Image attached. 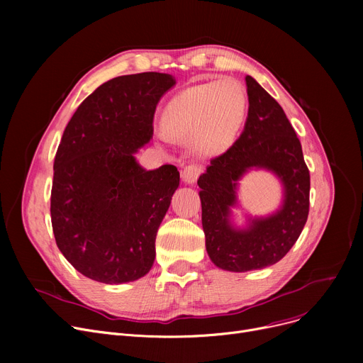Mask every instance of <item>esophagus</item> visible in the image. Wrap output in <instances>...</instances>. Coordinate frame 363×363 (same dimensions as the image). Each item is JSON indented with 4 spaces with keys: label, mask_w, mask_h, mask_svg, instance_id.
Here are the masks:
<instances>
[{
    "label": "esophagus",
    "mask_w": 363,
    "mask_h": 363,
    "mask_svg": "<svg viewBox=\"0 0 363 363\" xmlns=\"http://www.w3.org/2000/svg\"><path fill=\"white\" fill-rule=\"evenodd\" d=\"M200 174H201V166L191 163L184 167V170L181 172V178L186 184H194L200 177Z\"/></svg>",
    "instance_id": "1"
}]
</instances>
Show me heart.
<instances>
[{
    "label": "heart",
    "instance_id": "1",
    "mask_svg": "<svg viewBox=\"0 0 363 363\" xmlns=\"http://www.w3.org/2000/svg\"><path fill=\"white\" fill-rule=\"evenodd\" d=\"M249 110L245 88L234 79L189 86L178 92L163 110L166 135L184 140L203 156H218L237 140Z\"/></svg>",
    "mask_w": 363,
    "mask_h": 363
}]
</instances>
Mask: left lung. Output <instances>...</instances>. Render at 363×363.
<instances>
[{"mask_svg": "<svg viewBox=\"0 0 363 363\" xmlns=\"http://www.w3.org/2000/svg\"><path fill=\"white\" fill-rule=\"evenodd\" d=\"M249 114L240 138L211 160L197 184L201 188V223L208 257L220 269H263L290 252L309 215L311 175L301 144L282 107L252 76H245ZM252 167L268 168L281 179L279 211L237 230L229 222L236 203V184Z\"/></svg>", "mask_w": 363, "mask_h": 363, "instance_id": "8db88e82", "label": "left lung"}]
</instances>
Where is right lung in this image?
<instances>
[{"label": "right lung", "mask_w": 363, "mask_h": 363, "mask_svg": "<svg viewBox=\"0 0 363 363\" xmlns=\"http://www.w3.org/2000/svg\"><path fill=\"white\" fill-rule=\"evenodd\" d=\"M172 74L113 78L81 103L54 159L51 223L57 247L76 271L104 284L144 277L156 235L179 185L174 164L145 170L135 152L152 137Z\"/></svg>", "instance_id": "right-lung-1"}]
</instances>
